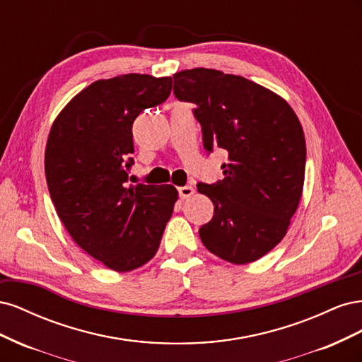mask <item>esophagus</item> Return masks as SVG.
Instances as JSON below:
<instances>
[{
    "label": "esophagus",
    "mask_w": 362,
    "mask_h": 362,
    "mask_svg": "<svg viewBox=\"0 0 362 362\" xmlns=\"http://www.w3.org/2000/svg\"><path fill=\"white\" fill-rule=\"evenodd\" d=\"M178 193H180L181 199H187L194 193V189L192 187V185H182V187H178Z\"/></svg>",
    "instance_id": "obj_1"
}]
</instances>
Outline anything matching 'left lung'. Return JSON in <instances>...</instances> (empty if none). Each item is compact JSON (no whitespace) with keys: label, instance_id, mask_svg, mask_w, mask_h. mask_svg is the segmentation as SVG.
I'll return each instance as SVG.
<instances>
[{"label":"left lung","instance_id":"left-lung-1","mask_svg":"<svg viewBox=\"0 0 362 362\" xmlns=\"http://www.w3.org/2000/svg\"><path fill=\"white\" fill-rule=\"evenodd\" d=\"M173 93L198 105L206 151L228 152L225 178L198 184L214 204V214L199 228L204 246L233 264L264 257L287 234L298 210L306 144L290 104L245 76L194 68L173 74Z\"/></svg>","mask_w":362,"mask_h":362}]
</instances>
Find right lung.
I'll use <instances>...</instances> for the list:
<instances>
[{
	"label": "right lung",
	"mask_w": 362,
	"mask_h": 362,
	"mask_svg": "<svg viewBox=\"0 0 362 362\" xmlns=\"http://www.w3.org/2000/svg\"><path fill=\"white\" fill-rule=\"evenodd\" d=\"M170 90V76L98 80L64 105L49 131L51 201L74 242L115 272L154 258L178 201L172 184H128L134 119L166 101Z\"/></svg>",
	"instance_id": "right-lung-1"
}]
</instances>
